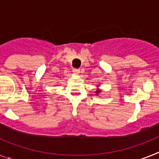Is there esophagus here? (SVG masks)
Returning a JSON list of instances; mask_svg holds the SVG:
<instances>
[{"instance_id":"obj_1","label":"esophagus","mask_w":159,"mask_h":159,"mask_svg":"<svg viewBox=\"0 0 159 159\" xmlns=\"http://www.w3.org/2000/svg\"><path fill=\"white\" fill-rule=\"evenodd\" d=\"M73 72L75 73V74H76V75H79V74L80 73V70L77 69V68H74V69H73Z\"/></svg>"}]
</instances>
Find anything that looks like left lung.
Listing matches in <instances>:
<instances>
[{
  "instance_id": "8db88e82",
  "label": "left lung",
  "mask_w": 159,
  "mask_h": 159,
  "mask_svg": "<svg viewBox=\"0 0 159 159\" xmlns=\"http://www.w3.org/2000/svg\"><path fill=\"white\" fill-rule=\"evenodd\" d=\"M100 92H101V90H100V89H99V88H97L96 91H95V95H99V93H100Z\"/></svg>"
}]
</instances>
